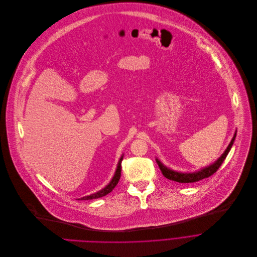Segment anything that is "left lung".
<instances>
[{"label":"left lung","mask_w":257,"mask_h":257,"mask_svg":"<svg viewBox=\"0 0 257 257\" xmlns=\"http://www.w3.org/2000/svg\"><path fill=\"white\" fill-rule=\"evenodd\" d=\"M235 138H236V132H235V135L231 141V143L229 144V146L227 147L226 151L222 154V156L215 162L213 163L212 165L206 167V168H202L200 169L199 171H196V172H190V173H182V172H177V171H174V170H171L169 168H167L166 166H164L158 159H156V162L160 168V170L162 171V174L168 178L169 180H172V181H176V182H179V183H191V182H196V181H199L203 178H207V177H210L212 176L215 172H217V170L220 168V166L222 165V163L224 162V160L226 159L228 153L230 152L232 146H233V143L235 141Z\"/></svg>","instance_id":"8db88e82"}]
</instances>
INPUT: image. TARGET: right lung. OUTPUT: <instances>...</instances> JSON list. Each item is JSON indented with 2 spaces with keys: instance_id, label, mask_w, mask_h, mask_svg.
<instances>
[{
  "instance_id": "add662e5",
  "label": "right lung",
  "mask_w": 257,
  "mask_h": 257,
  "mask_svg": "<svg viewBox=\"0 0 257 257\" xmlns=\"http://www.w3.org/2000/svg\"><path fill=\"white\" fill-rule=\"evenodd\" d=\"M122 158L123 156L120 157L119 161H118V164H117V168H116V171L114 173V176L112 177L111 181L104 187L102 188L101 190L97 191L96 193H92L90 195H87V196H84V197H81V198H78V199H81V200H86V199H94V198H99V197H102L104 196L106 194H108L109 192L112 191V189L116 186V184L118 183L119 181V178H120V175H121V161H122Z\"/></svg>"
}]
</instances>
